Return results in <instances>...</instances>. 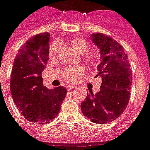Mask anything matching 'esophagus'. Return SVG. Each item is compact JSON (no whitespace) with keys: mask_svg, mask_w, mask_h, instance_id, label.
I'll return each mask as SVG.
<instances>
[{"mask_svg":"<svg viewBox=\"0 0 150 150\" xmlns=\"http://www.w3.org/2000/svg\"><path fill=\"white\" fill-rule=\"evenodd\" d=\"M74 88H75L74 86H69V87H67V91H72V90H73Z\"/></svg>","mask_w":150,"mask_h":150,"instance_id":"1","label":"esophagus"}]
</instances>
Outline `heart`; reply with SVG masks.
I'll use <instances>...</instances> for the list:
<instances>
[{
    "mask_svg": "<svg viewBox=\"0 0 150 150\" xmlns=\"http://www.w3.org/2000/svg\"><path fill=\"white\" fill-rule=\"evenodd\" d=\"M69 45L77 53L82 54L88 49V43L82 38H74L69 42ZM60 46L59 43H54L51 45L49 48V56L52 59H56L59 55ZM99 58V53L96 50H91L84 55L83 59L88 64L93 66L97 62ZM83 73V69L80 67H69L65 69L62 72V78L65 83H72L82 75Z\"/></svg>",
    "mask_w": 150,
    "mask_h": 150,
    "instance_id": "b5f03b06",
    "label": "heart"
}]
</instances>
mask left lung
<instances>
[{"label":"left lung","instance_id":"1","mask_svg":"<svg viewBox=\"0 0 150 150\" xmlns=\"http://www.w3.org/2000/svg\"><path fill=\"white\" fill-rule=\"evenodd\" d=\"M92 41L100 50L98 74L100 91L92 92L81 103L83 114L96 124L115 120L127 108L132 86V70L127 54L119 43L103 33H92Z\"/></svg>","mask_w":150,"mask_h":150}]
</instances>
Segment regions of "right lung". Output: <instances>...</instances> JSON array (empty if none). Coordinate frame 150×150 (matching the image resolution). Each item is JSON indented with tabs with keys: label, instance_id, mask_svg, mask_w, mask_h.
<instances>
[{
	"label": "right lung",
	"instance_id": "add662e5",
	"mask_svg": "<svg viewBox=\"0 0 150 150\" xmlns=\"http://www.w3.org/2000/svg\"><path fill=\"white\" fill-rule=\"evenodd\" d=\"M50 33L33 36L16 56L10 81L13 101L25 119L47 124L54 119L67 93L64 87L47 89L43 85V70L48 61Z\"/></svg>",
	"mask_w": 150,
	"mask_h": 150
}]
</instances>
